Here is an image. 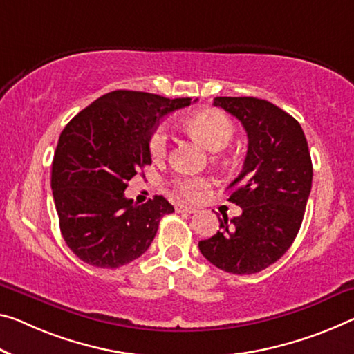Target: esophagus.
Masks as SVG:
<instances>
[{"label": "esophagus", "instance_id": "1", "mask_svg": "<svg viewBox=\"0 0 354 354\" xmlns=\"http://www.w3.org/2000/svg\"><path fill=\"white\" fill-rule=\"evenodd\" d=\"M176 210L178 212V214H194L196 212L194 207H192V205H187V204H177Z\"/></svg>", "mask_w": 354, "mask_h": 354}]
</instances>
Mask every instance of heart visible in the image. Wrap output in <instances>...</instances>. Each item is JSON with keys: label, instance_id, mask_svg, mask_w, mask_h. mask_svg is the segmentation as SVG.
Masks as SVG:
<instances>
[{"label": "heart", "instance_id": "obj_1", "mask_svg": "<svg viewBox=\"0 0 354 354\" xmlns=\"http://www.w3.org/2000/svg\"><path fill=\"white\" fill-rule=\"evenodd\" d=\"M189 131L198 136L203 142L212 150H221L231 142L234 136V123L225 112L218 109H207V111L194 113L185 122ZM150 153L153 158H162L169 147V133L160 124L150 136L149 140ZM172 187L187 199H198L205 189L209 188V182L203 177H177L172 180Z\"/></svg>", "mask_w": 354, "mask_h": 354}]
</instances>
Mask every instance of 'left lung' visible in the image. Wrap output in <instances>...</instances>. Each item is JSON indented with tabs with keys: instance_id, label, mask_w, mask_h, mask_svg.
Instances as JSON below:
<instances>
[{
	"instance_id": "left-lung-1",
	"label": "left lung",
	"mask_w": 354,
	"mask_h": 354,
	"mask_svg": "<svg viewBox=\"0 0 354 354\" xmlns=\"http://www.w3.org/2000/svg\"><path fill=\"white\" fill-rule=\"evenodd\" d=\"M214 106L247 131L245 162L227 199L242 215L230 223L223 215L221 231L201 241L199 250L221 270L257 274L283 257L302 225L313 178L308 144L296 118L269 101L220 96Z\"/></svg>"
}]
</instances>
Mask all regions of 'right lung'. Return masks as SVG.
<instances>
[{
  "label": "right lung",
  "instance_id": "add662e5",
  "mask_svg": "<svg viewBox=\"0 0 354 354\" xmlns=\"http://www.w3.org/2000/svg\"><path fill=\"white\" fill-rule=\"evenodd\" d=\"M196 101V100H194ZM192 97L115 90L80 111L59 134L52 189L59 231L75 257L117 269L147 252L160 220L174 207L155 196L138 205L124 198L128 182L151 165L149 140L158 123Z\"/></svg>",
  "mask_w": 354,
  "mask_h": 354
}]
</instances>
